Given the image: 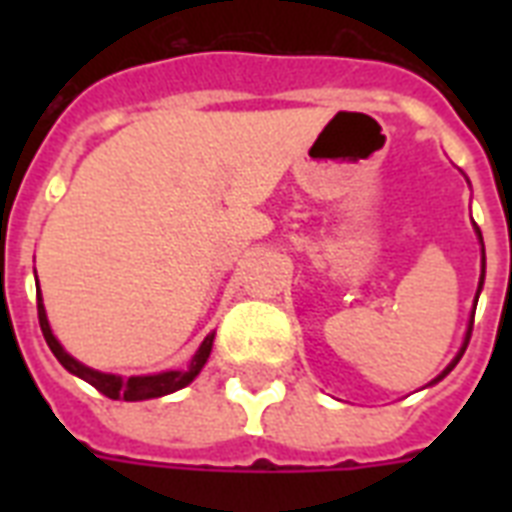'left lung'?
<instances>
[{
	"mask_svg": "<svg viewBox=\"0 0 512 512\" xmlns=\"http://www.w3.org/2000/svg\"><path fill=\"white\" fill-rule=\"evenodd\" d=\"M473 228H476V236H478V241H481V279H478V292H476V303H478V295H481V289H484V276H486V252H484V236H481V231H478V225L473 223ZM473 316H476V308H473V311H470V321H468V332H465V340H462V348H460V353H457V356L452 358V364L446 366L444 372L438 374L436 380L430 382V385H436L438 380H444L446 374L452 372L454 366H457V361H460L462 358V353H465V348H468V342H470V332H473Z\"/></svg>",
	"mask_w": 512,
	"mask_h": 512,
	"instance_id": "obj_1",
	"label": "left lung"
}]
</instances>
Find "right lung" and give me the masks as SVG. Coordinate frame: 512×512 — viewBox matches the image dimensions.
<instances>
[{"mask_svg": "<svg viewBox=\"0 0 512 512\" xmlns=\"http://www.w3.org/2000/svg\"><path fill=\"white\" fill-rule=\"evenodd\" d=\"M36 308H39V327H42L44 340H47V345H50V350L55 353V358H58L60 364L66 366L71 374H76V377H82L84 382H90L92 388H98L103 396L116 398V401H119V398H124V401H148V398L170 396L175 390L191 385V382L196 380V374H199L201 369H204V364H207L209 353H212V342H215V332H209V335L204 337V342L199 345V350L193 353L188 369H170V372L159 374L122 377V374L98 372V369H92V366L76 361V358L60 345L58 337L52 335L50 321H47V311H44L42 303V292H39V289H36Z\"/></svg>", "mask_w": 512, "mask_h": 512, "instance_id": "1", "label": "right lung"}]
</instances>
